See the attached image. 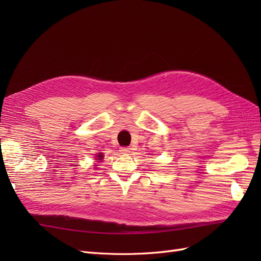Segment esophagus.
I'll return each mask as SVG.
<instances>
[{
	"instance_id": "obj_1",
	"label": "esophagus",
	"mask_w": 261,
	"mask_h": 261,
	"mask_svg": "<svg viewBox=\"0 0 261 261\" xmlns=\"http://www.w3.org/2000/svg\"><path fill=\"white\" fill-rule=\"evenodd\" d=\"M120 151H121L122 153L126 154V153H128V152H130V148H128V147H124V148H121V150H120Z\"/></svg>"
}]
</instances>
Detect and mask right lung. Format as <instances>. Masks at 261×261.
<instances>
[{"label":"right lung","instance_id":"add662e5","mask_svg":"<svg viewBox=\"0 0 261 261\" xmlns=\"http://www.w3.org/2000/svg\"><path fill=\"white\" fill-rule=\"evenodd\" d=\"M102 159H103V153H98L97 154V158H96V160H98V161H101Z\"/></svg>","mask_w":261,"mask_h":261}]
</instances>
